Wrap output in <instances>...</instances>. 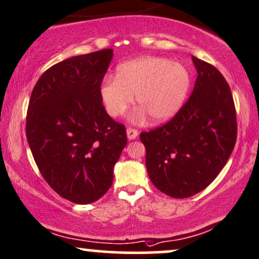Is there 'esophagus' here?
I'll list each match as a JSON object with an SVG mask.
<instances>
[{
    "label": "esophagus",
    "instance_id": "1",
    "mask_svg": "<svg viewBox=\"0 0 259 259\" xmlns=\"http://www.w3.org/2000/svg\"><path fill=\"white\" fill-rule=\"evenodd\" d=\"M127 137H128V139L130 140H132V139H136L137 137H138V131H137L136 128H132V127H130V128H127Z\"/></svg>",
    "mask_w": 259,
    "mask_h": 259
}]
</instances>
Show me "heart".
<instances>
[{
	"label": "heart",
	"instance_id": "1",
	"mask_svg": "<svg viewBox=\"0 0 259 259\" xmlns=\"http://www.w3.org/2000/svg\"><path fill=\"white\" fill-rule=\"evenodd\" d=\"M191 74L183 63L164 57H143L117 67L116 78H107L101 98L111 116L124 114L137 103L154 121H165L180 110L190 91Z\"/></svg>",
	"mask_w": 259,
	"mask_h": 259
}]
</instances>
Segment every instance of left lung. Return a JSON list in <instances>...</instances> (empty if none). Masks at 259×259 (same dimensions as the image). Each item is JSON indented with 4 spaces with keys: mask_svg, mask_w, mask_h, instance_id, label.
<instances>
[{
    "mask_svg": "<svg viewBox=\"0 0 259 259\" xmlns=\"http://www.w3.org/2000/svg\"><path fill=\"white\" fill-rule=\"evenodd\" d=\"M197 80L190 98L162 126L140 133L151 183L173 198L197 194L215 180L237 142L231 88L216 67L192 56Z\"/></svg>",
    "mask_w": 259,
    "mask_h": 259,
    "instance_id": "8db88e82",
    "label": "left lung"
}]
</instances>
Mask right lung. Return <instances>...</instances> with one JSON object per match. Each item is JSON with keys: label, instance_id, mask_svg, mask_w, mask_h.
Instances as JSON below:
<instances>
[{"label": "right lung", "instance_id": "obj_1", "mask_svg": "<svg viewBox=\"0 0 259 259\" xmlns=\"http://www.w3.org/2000/svg\"><path fill=\"white\" fill-rule=\"evenodd\" d=\"M103 49L47 69L32 90L26 137L48 185L75 204H90L109 190L113 168L127 144L124 124L105 111L101 85L113 59Z\"/></svg>", "mask_w": 259, "mask_h": 259}]
</instances>
